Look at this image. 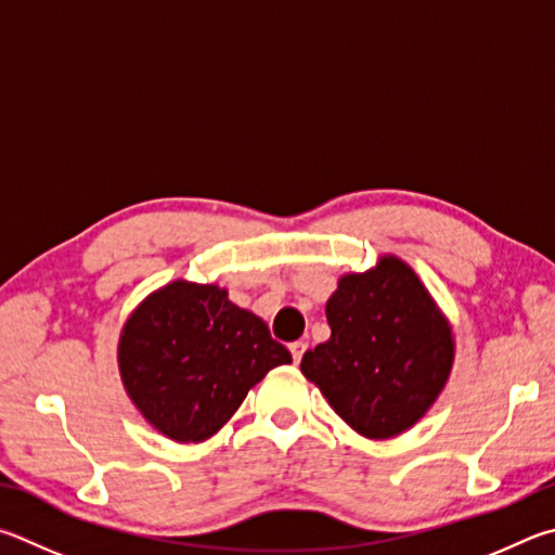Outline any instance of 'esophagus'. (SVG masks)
<instances>
[{"instance_id": "esophagus-1", "label": "esophagus", "mask_w": 555, "mask_h": 555, "mask_svg": "<svg viewBox=\"0 0 555 555\" xmlns=\"http://www.w3.org/2000/svg\"><path fill=\"white\" fill-rule=\"evenodd\" d=\"M305 351H307V344H305V341H295V344H289V353H293V361H295V363L302 361Z\"/></svg>"}]
</instances>
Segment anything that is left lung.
I'll return each instance as SVG.
<instances>
[{"label": "left lung", "instance_id": "obj_1", "mask_svg": "<svg viewBox=\"0 0 555 555\" xmlns=\"http://www.w3.org/2000/svg\"><path fill=\"white\" fill-rule=\"evenodd\" d=\"M332 338L302 373L365 439H390L429 412L453 365L449 319L404 260L383 256L338 280L326 302Z\"/></svg>", "mask_w": 555, "mask_h": 555}]
</instances>
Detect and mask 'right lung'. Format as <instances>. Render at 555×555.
<instances>
[{"instance_id":"obj_1","label":"right lung","mask_w":555,"mask_h":555,"mask_svg":"<svg viewBox=\"0 0 555 555\" xmlns=\"http://www.w3.org/2000/svg\"><path fill=\"white\" fill-rule=\"evenodd\" d=\"M293 363L266 322L219 285L172 280L126 319L119 373L145 422L180 443L227 424L268 371Z\"/></svg>"}]
</instances>
